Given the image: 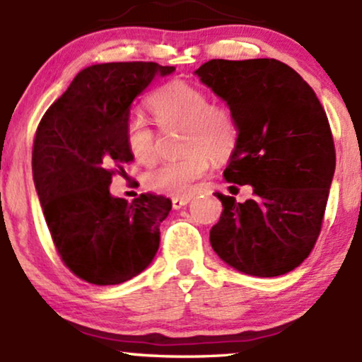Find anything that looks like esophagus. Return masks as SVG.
Here are the masks:
<instances>
[{
  "label": "esophagus",
  "instance_id": "1",
  "mask_svg": "<svg viewBox=\"0 0 362 362\" xmlns=\"http://www.w3.org/2000/svg\"><path fill=\"white\" fill-rule=\"evenodd\" d=\"M190 202V197L189 195H184V197H173L172 199V206L173 209H180V207L187 206Z\"/></svg>",
  "mask_w": 362,
  "mask_h": 362
}]
</instances>
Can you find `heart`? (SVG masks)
Instances as JSON below:
<instances>
[{
  "instance_id": "obj_1",
  "label": "heart",
  "mask_w": 362,
  "mask_h": 362,
  "mask_svg": "<svg viewBox=\"0 0 362 362\" xmlns=\"http://www.w3.org/2000/svg\"><path fill=\"white\" fill-rule=\"evenodd\" d=\"M158 126L182 127L180 146L185 155L161 161L143 175L144 187L153 192L185 195L194 182L216 161L233 156L240 143V124L228 105L211 103L209 93L185 80H172L158 88L148 100ZM126 146L136 161L151 163L158 156V134L139 115L127 119L124 129Z\"/></svg>"
}]
</instances>
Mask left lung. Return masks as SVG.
Here are the masks:
<instances>
[{
  "instance_id": "1",
  "label": "left lung",
  "mask_w": 362,
  "mask_h": 362,
  "mask_svg": "<svg viewBox=\"0 0 362 362\" xmlns=\"http://www.w3.org/2000/svg\"><path fill=\"white\" fill-rule=\"evenodd\" d=\"M197 76L235 112L240 143L224 170L253 197L223 202L211 245L236 271L276 277L293 271L317 243L335 172V146L322 103L277 59H211Z\"/></svg>"
}]
</instances>
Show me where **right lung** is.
Segmentation results:
<instances>
[{"label": "right lung", "mask_w": 362, "mask_h": 362, "mask_svg": "<svg viewBox=\"0 0 362 362\" xmlns=\"http://www.w3.org/2000/svg\"><path fill=\"white\" fill-rule=\"evenodd\" d=\"M173 66L107 62L83 69L49 107L35 131L32 172L45 223L62 264L81 281L120 284L151 264L160 223L172 209L163 195L127 202L109 185L131 163L124 129L131 103Z\"/></svg>", "instance_id": "add662e5"}]
</instances>
